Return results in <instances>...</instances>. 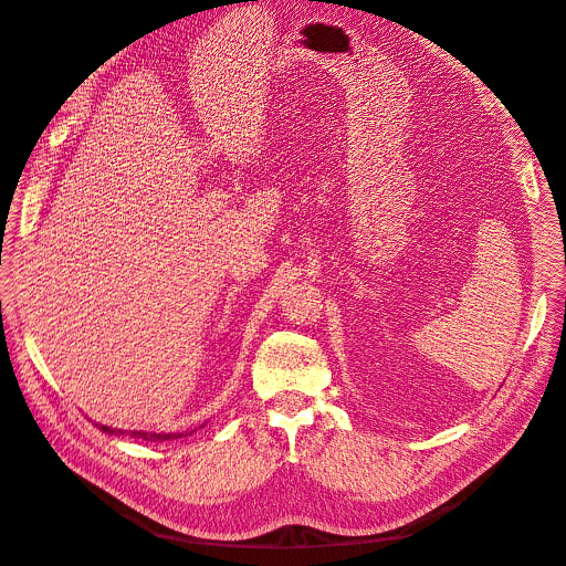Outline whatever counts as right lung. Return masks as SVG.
I'll list each match as a JSON object with an SVG mask.
<instances>
[{
    "mask_svg": "<svg viewBox=\"0 0 566 566\" xmlns=\"http://www.w3.org/2000/svg\"><path fill=\"white\" fill-rule=\"evenodd\" d=\"M104 432H122V430H113V428H108V426H99ZM192 432V430H190ZM132 434V438H138V440H154V442H165V440H174V438H184V434H188V430L186 432H140V430H132L128 432Z\"/></svg>",
    "mask_w": 566,
    "mask_h": 566,
    "instance_id": "add662e5",
    "label": "right lung"
}]
</instances>
